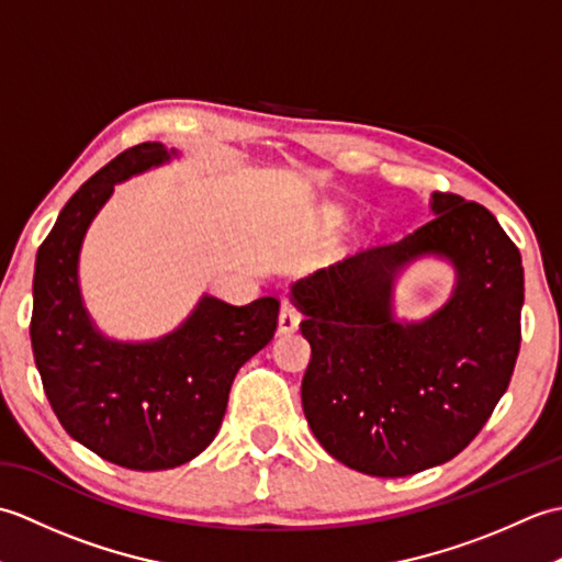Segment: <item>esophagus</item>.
<instances>
[{
	"label": "esophagus",
	"mask_w": 562,
	"mask_h": 562,
	"mask_svg": "<svg viewBox=\"0 0 562 562\" xmlns=\"http://www.w3.org/2000/svg\"><path fill=\"white\" fill-rule=\"evenodd\" d=\"M300 328V312L290 304V302H282L280 308V318H278V330L282 336H288V333H294Z\"/></svg>",
	"instance_id": "1"
}]
</instances>
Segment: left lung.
Returning <instances> with one entry per match:
<instances>
[{
  "mask_svg": "<svg viewBox=\"0 0 562 562\" xmlns=\"http://www.w3.org/2000/svg\"><path fill=\"white\" fill-rule=\"evenodd\" d=\"M432 220L292 284L312 362L302 405L314 437L350 469L403 479L471 445L509 386L521 342L519 248L479 202L432 193ZM420 257L449 261L454 290L405 322L392 284Z\"/></svg>",
  "mask_w": 562,
  "mask_h": 562,
  "instance_id": "8db88e82",
  "label": "left lung"
}]
</instances>
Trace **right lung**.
<instances>
[{
    "instance_id": "add662e5",
    "label": "right lung",
    "mask_w": 562,
    "mask_h": 562,
    "mask_svg": "<svg viewBox=\"0 0 562 562\" xmlns=\"http://www.w3.org/2000/svg\"><path fill=\"white\" fill-rule=\"evenodd\" d=\"M176 157L161 142L125 149L69 198L35 256L31 345L45 396L69 437L133 471L176 469L205 451L236 372L278 328L274 296L234 306L212 294L154 340H115L93 324L79 288L83 236L117 183Z\"/></svg>"
}]
</instances>
